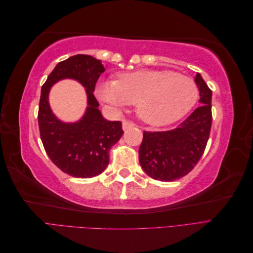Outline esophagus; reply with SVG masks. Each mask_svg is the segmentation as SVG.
Here are the masks:
<instances>
[{"label": "esophagus", "instance_id": "obj_1", "mask_svg": "<svg viewBox=\"0 0 253 253\" xmlns=\"http://www.w3.org/2000/svg\"><path fill=\"white\" fill-rule=\"evenodd\" d=\"M135 126V124L131 121H127V120H124L122 121V128H124V131H126L128 128H132Z\"/></svg>", "mask_w": 253, "mask_h": 253}]
</instances>
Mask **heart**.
Listing matches in <instances>:
<instances>
[{"label":"heart","mask_w":253,"mask_h":253,"mask_svg":"<svg viewBox=\"0 0 253 253\" xmlns=\"http://www.w3.org/2000/svg\"><path fill=\"white\" fill-rule=\"evenodd\" d=\"M96 95L114 111L136 104L137 114L154 126L171 125L195 105L198 87L193 79L173 71L121 74L117 81L98 83Z\"/></svg>","instance_id":"heart-1"}]
</instances>
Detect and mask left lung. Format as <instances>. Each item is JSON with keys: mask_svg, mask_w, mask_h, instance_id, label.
Segmentation results:
<instances>
[{"mask_svg": "<svg viewBox=\"0 0 253 253\" xmlns=\"http://www.w3.org/2000/svg\"><path fill=\"white\" fill-rule=\"evenodd\" d=\"M194 81L200 89L201 106L174 129L143 132L139 163L152 178L173 181L193 170L209 139L212 125V91L200 74Z\"/></svg>", "mask_w": 253, "mask_h": 253, "instance_id": "left-lung-1", "label": "left lung"}]
</instances>
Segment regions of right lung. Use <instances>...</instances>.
Returning a JSON list of instances; mask_svg holds the SVG:
<instances>
[{
    "label": "right lung",
    "instance_id": "add662e5",
    "mask_svg": "<svg viewBox=\"0 0 253 253\" xmlns=\"http://www.w3.org/2000/svg\"><path fill=\"white\" fill-rule=\"evenodd\" d=\"M104 71L100 60L88 55H76L59 62L42 85L38 113L41 140L51 162L73 177L90 178L103 172L110 162V149L124 134L120 121L102 117L93 94ZM62 79L77 80L87 90L86 114L74 124L59 121L49 106L50 87Z\"/></svg>",
    "mask_w": 253,
    "mask_h": 253
}]
</instances>
